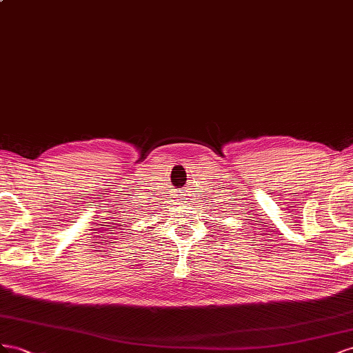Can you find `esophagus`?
I'll list each match as a JSON object with an SVG mask.
<instances>
[{
  "label": "esophagus",
  "instance_id": "obj_1",
  "mask_svg": "<svg viewBox=\"0 0 353 353\" xmlns=\"http://www.w3.org/2000/svg\"><path fill=\"white\" fill-rule=\"evenodd\" d=\"M182 190H186V189H182ZM182 195H185V194H182Z\"/></svg>",
  "mask_w": 353,
  "mask_h": 353
}]
</instances>
